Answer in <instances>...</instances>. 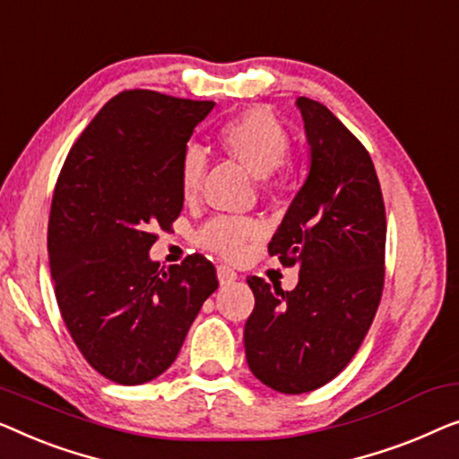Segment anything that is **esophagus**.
I'll return each instance as SVG.
<instances>
[{
    "mask_svg": "<svg viewBox=\"0 0 459 459\" xmlns=\"http://www.w3.org/2000/svg\"><path fill=\"white\" fill-rule=\"evenodd\" d=\"M218 281H221V285H230L237 281V273L229 266H218Z\"/></svg>",
    "mask_w": 459,
    "mask_h": 459,
    "instance_id": "obj_1",
    "label": "esophagus"
}]
</instances>
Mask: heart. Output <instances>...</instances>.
<instances>
[{
  "label": "heart",
  "mask_w": 459,
  "mask_h": 459,
  "mask_svg": "<svg viewBox=\"0 0 459 459\" xmlns=\"http://www.w3.org/2000/svg\"><path fill=\"white\" fill-rule=\"evenodd\" d=\"M216 141L227 156L247 166L262 180H285V156L291 147L287 126L266 106H249L224 120L216 131ZM205 177V156L197 147L185 150L178 164L180 195L193 202L199 195ZM264 237V227L255 218L216 216L197 232V243L227 260H237L249 243Z\"/></svg>",
  "instance_id": "obj_1"
}]
</instances>
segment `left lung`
<instances>
[{"mask_svg": "<svg viewBox=\"0 0 459 459\" xmlns=\"http://www.w3.org/2000/svg\"><path fill=\"white\" fill-rule=\"evenodd\" d=\"M309 174L268 254L299 266L293 291L247 276L255 307L245 322L249 370L299 395L333 380L356 356L385 287L386 218L372 158L320 101L299 98Z\"/></svg>", "mask_w": 459, "mask_h": 459, "instance_id": "obj_1", "label": "left lung"}]
</instances>
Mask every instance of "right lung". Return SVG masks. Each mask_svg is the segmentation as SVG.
<instances>
[{
  "label": "right lung",
  "instance_id": "add662e5",
  "mask_svg": "<svg viewBox=\"0 0 459 459\" xmlns=\"http://www.w3.org/2000/svg\"><path fill=\"white\" fill-rule=\"evenodd\" d=\"M214 101L122 91L70 147L51 199L48 251L57 307L89 366L118 385L160 377L218 289L202 254L150 260L183 210L178 164Z\"/></svg>",
  "mask_w": 459,
  "mask_h": 459
}]
</instances>
